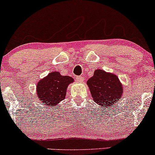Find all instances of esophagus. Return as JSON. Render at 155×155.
Masks as SVG:
<instances>
[{
  "instance_id": "obj_1",
  "label": "esophagus",
  "mask_w": 155,
  "mask_h": 155,
  "mask_svg": "<svg viewBox=\"0 0 155 155\" xmlns=\"http://www.w3.org/2000/svg\"><path fill=\"white\" fill-rule=\"evenodd\" d=\"M76 80H77V81H79V82H83L84 77L83 76H77V77H76Z\"/></svg>"
}]
</instances>
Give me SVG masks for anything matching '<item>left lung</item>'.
I'll return each instance as SVG.
<instances>
[{"mask_svg": "<svg viewBox=\"0 0 155 155\" xmlns=\"http://www.w3.org/2000/svg\"><path fill=\"white\" fill-rule=\"evenodd\" d=\"M87 84L93 101L104 108L117 105L124 92L118 76L102 69H96Z\"/></svg>", "mask_w": 155, "mask_h": 155, "instance_id": "obj_1", "label": "left lung"}]
</instances>
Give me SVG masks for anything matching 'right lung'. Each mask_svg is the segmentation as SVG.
Instances as JSON below:
<instances>
[{"mask_svg":"<svg viewBox=\"0 0 155 155\" xmlns=\"http://www.w3.org/2000/svg\"><path fill=\"white\" fill-rule=\"evenodd\" d=\"M74 81L71 76L61 75L59 71H52L38 81L36 95L44 105L55 106L65 99L68 87Z\"/></svg>","mask_w":155,"mask_h":155,"instance_id":"obj_1","label":"right lung"}]
</instances>
